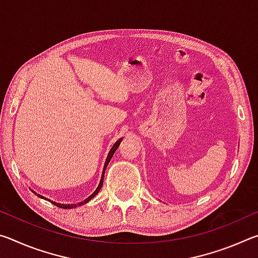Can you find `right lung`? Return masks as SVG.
Returning a JSON list of instances; mask_svg holds the SVG:
<instances>
[{
  "instance_id": "1",
  "label": "right lung",
  "mask_w": 258,
  "mask_h": 258,
  "mask_svg": "<svg viewBox=\"0 0 258 258\" xmlns=\"http://www.w3.org/2000/svg\"><path fill=\"white\" fill-rule=\"evenodd\" d=\"M120 142H121V139H119L118 141H117L115 145H113V147L111 148L110 149V151H109V154H108V157H107V159H106V163H104V167H103V172H102V176H101V180H100V183H99V185H98V187L97 189H95V191L93 192L92 195L90 196L89 198H86L84 202H82V203H80V204H77V205H64V204H58V203H54V202H51V200H49V199H46V198H44V199H46V200H49V202H51L52 204L53 205H55L56 207H60V208H64V209H69V208H74V207H76V206H82L83 204H85V203H87V202H90L91 199H92L95 195H98V192L100 191V189H101V186H102V184H103V176H104V172H106V168H107V166H108V164H109V161H110V159L112 158V156H113V154H115V151L117 150V148L119 147V145H120ZM38 197L40 198H43L42 196H40V195H37Z\"/></svg>"
}]
</instances>
